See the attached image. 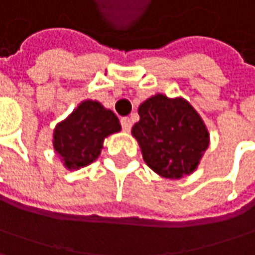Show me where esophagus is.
<instances>
[{"label":"esophagus","instance_id":"1","mask_svg":"<svg viewBox=\"0 0 255 255\" xmlns=\"http://www.w3.org/2000/svg\"><path fill=\"white\" fill-rule=\"evenodd\" d=\"M131 126H132V124H131V120H129V118H128V117H124V118H121V127H123V129H124V131H129V129H131Z\"/></svg>","mask_w":255,"mask_h":255}]
</instances>
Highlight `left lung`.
I'll return each mask as SVG.
<instances>
[{
	"label": "left lung",
	"instance_id": "obj_1",
	"mask_svg": "<svg viewBox=\"0 0 255 255\" xmlns=\"http://www.w3.org/2000/svg\"><path fill=\"white\" fill-rule=\"evenodd\" d=\"M138 115L131 132L151 170L180 179L198 167L209 145V132L189 102L157 94L142 102Z\"/></svg>",
	"mask_w": 255,
	"mask_h": 255
}]
</instances>
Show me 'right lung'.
<instances>
[{
    "instance_id": "add662e5",
    "label": "right lung",
    "mask_w": 255,
    "mask_h": 255,
    "mask_svg": "<svg viewBox=\"0 0 255 255\" xmlns=\"http://www.w3.org/2000/svg\"><path fill=\"white\" fill-rule=\"evenodd\" d=\"M121 129L117 115L97 101H83L53 132L56 153L68 169L94 163L101 154L104 138Z\"/></svg>"
}]
</instances>
